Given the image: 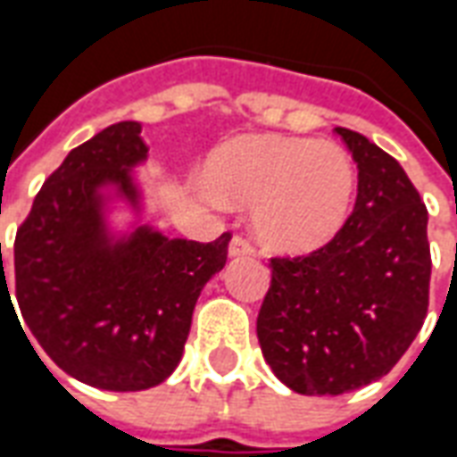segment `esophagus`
I'll return each instance as SVG.
<instances>
[{"label":"esophagus","mask_w":457,"mask_h":457,"mask_svg":"<svg viewBox=\"0 0 457 457\" xmlns=\"http://www.w3.org/2000/svg\"><path fill=\"white\" fill-rule=\"evenodd\" d=\"M254 254V245L242 235H235L229 242V257H252Z\"/></svg>","instance_id":"1"}]
</instances>
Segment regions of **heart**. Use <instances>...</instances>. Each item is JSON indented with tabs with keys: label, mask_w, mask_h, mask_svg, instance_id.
<instances>
[{
	"label": "heart",
	"mask_w": 457,
	"mask_h": 457,
	"mask_svg": "<svg viewBox=\"0 0 457 457\" xmlns=\"http://www.w3.org/2000/svg\"><path fill=\"white\" fill-rule=\"evenodd\" d=\"M205 186L215 198L252 208L267 247L308 252L326 245L347 218L354 166L336 141L254 134L210 154Z\"/></svg>",
	"instance_id": "heart-1"
}]
</instances>
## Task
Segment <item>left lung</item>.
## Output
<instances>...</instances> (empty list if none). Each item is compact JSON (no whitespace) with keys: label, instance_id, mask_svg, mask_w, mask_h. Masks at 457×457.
Returning a JSON list of instances; mask_svg holds the SVG:
<instances>
[{"label":"left lung","instance_id":"obj_1","mask_svg":"<svg viewBox=\"0 0 457 457\" xmlns=\"http://www.w3.org/2000/svg\"><path fill=\"white\" fill-rule=\"evenodd\" d=\"M357 163L350 218L323 247L271 257L257 337L288 389L337 396L402 360L428 313V210L399 161L345 127Z\"/></svg>","mask_w":457,"mask_h":457}]
</instances>
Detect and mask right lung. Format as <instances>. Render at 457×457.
<instances>
[{
    "mask_svg": "<svg viewBox=\"0 0 457 457\" xmlns=\"http://www.w3.org/2000/svg\"><path fill=\"white\" fill-rule=\"evenodd\" d=\"M146 151L139 121L110 124L75 146L14 239L16 303L36 343L63 372L110 392L149 389L176 370L195 301L225 267L232 239H169L141 228L107 245L97 188L117 183L137 200L127 169ZM0 284L9 294L6 277Z\"/></svg>",
    "mask_w": 457,
    "mask_h": 457,
    "instance_id": "right-lung-1",
    "label": "right lung"
}]
</instances>
